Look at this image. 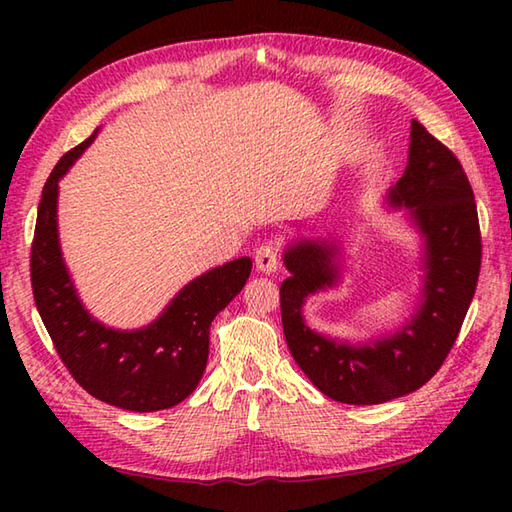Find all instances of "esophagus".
Listing matches in <instances>:
<instances>
[{"label":"esophagus","mask_w":512,"mask_h":512,"mask_svg":"<svg viewBox=\"0 0 512 512\" xmlns=\"http://www.w3.org/2000/svg\"><path fill=\"white\" fill-rule=\"evenodd\" d=\"M255 266L259 273L266 275H275L279 270V255H277V246L275 244H262L255 250Z\"/></svg>","instance_id":"1"}]
</instances>
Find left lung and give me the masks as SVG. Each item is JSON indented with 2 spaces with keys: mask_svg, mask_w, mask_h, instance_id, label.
I'll return each mask as SVG.
<instances>
[{
  "mask_svg": "<svg viewBox=\"0 0 512 512\" xmlns=\"http://www.w3.org/2000/svg\"><path fill=\"white\" fill-rule=\"evenodd\" d=\"M409 158L387 193L391 209H407L422 239L420 303L396 332L350 343L312 330L303 306L314 292L341 284L339 244L295 239L284 250L290 277L281 284V323L301 372L325 396L347 405H380L420 389L458 339L482 264V237L471 182L451 151L411 121Z\"/></svg>",
  "mask_w": 512,
  "mask_h": 512,
  "instance_id": "left-lung-1",
  "label": "left lung"
}]
</instances>
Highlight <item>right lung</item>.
Segmentation results:
<instances>
[{
	"label": "right lung",
	"mask_w": 512,
	"mask_h": 512,
	"mask_svg": "<svg viewBox=\"0 0 512 512\" xmlns=\"http://www.w3.org/2000/svg\"><path fill=\"white\" fill-rule=\"evenodd\" d=\"M96 132L57 162L41 191L30 253L32 295L63 365L88 394L127 411L169 409L198 387L209 358L211 323L242 292L253 262L239 257L206 270L145 328L116 330L94 319L63 262L57 198L59 180Z\"/></svg>",
	"instance_id": "add662e5"
}]
</instances>
